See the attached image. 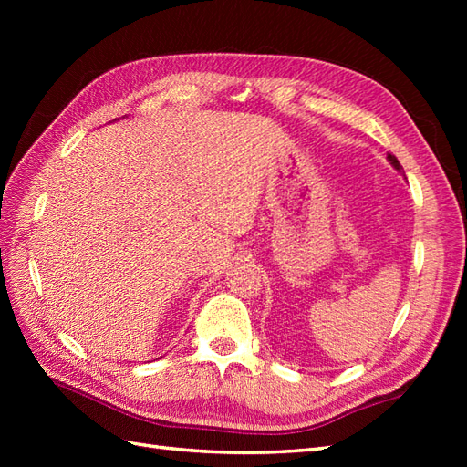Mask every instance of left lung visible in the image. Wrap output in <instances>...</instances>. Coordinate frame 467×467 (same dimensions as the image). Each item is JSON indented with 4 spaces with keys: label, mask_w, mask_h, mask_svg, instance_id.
Masks as SVG:
<instances>
[{
    "label": "left lung",
    "mask_w": 467,
    "mask_h": 467,
    "mask_svg": "<svg viewBox=\"0 0 467 467\" xmlns=\"http://www.w3.org/2000/svg\"><path fill=\"white\" fill-rule=\"evenodd\" d=\"M387 161H389V162H391V164H393L395 168H398V171H400V172L403 171V168H401V164H400V161H398V158H395L393 154H387Z\"/></svg>",
    "instance_id": "8db88e82"
}]
</instances>
